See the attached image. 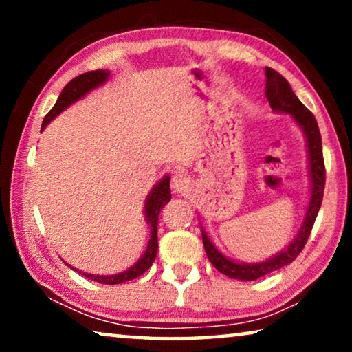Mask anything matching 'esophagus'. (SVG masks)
Listing matches in <instances>:
<instances>
[{
	"mask_svg": "<svg viewBox=\"0 0 352 352\" xmlns=\"http://www.w3.org/2000/svg\"><path fill=\"white\" fill-rule=\"evenodd\" d=\"M171 187L173 190L177 192V194H186V192L190 190L192 181L190 177H187L184 175H175L171 179Z\"/></svg>",
	"mask_w": 352,
	"mask_h": 352,
	"instance_id": "1",
	"label": "esophagus"
}]
</instances>
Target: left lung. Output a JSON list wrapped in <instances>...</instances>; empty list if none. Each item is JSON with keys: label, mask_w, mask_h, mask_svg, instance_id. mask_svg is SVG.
<instances>
[{"label": "left lung", "mask_w": 352, "mask_h": 352, "mask_svg": "<svg viewBox=\"0 0 352 352\" xmlns=\"http://www.w3.org/2000/svg\"><path fill=\"white\" fill-rule=\"evenodd\" d=\"M266 98L274 112L292 115V118L295 120L298 126L301 128L302 134H305L307 146V162H309L307 171H309L311 177V197L306 208L305 219H302V224L300 230H298L296 237L282 252H278L272 258H269L263 263H237L234 259L224 256L214 247V243L211 242V239L206 235L205 229L201 228V239H204L205 253L211 264L221 274H224V276L245 282L256 280V278L267 276V274L295 261L298 254L301 253V250L305 248L307 239H309L312 226H314L317 213L320 210L325 187V165L324 155H322V138L319 126H317V120L301 104V100L296 98L290 83L278 72L271 69V67H266Z\"/></svg>", "instance_id": "1"}]
</instances>
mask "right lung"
Listing matches in <instances>:
<instances>
[{"label":"right lung","instance_id":"1","mask_svg":"<svg viewBox=\"0 0 352 352\" xmlns=\"http://www.w3.org/2000/svg\"><path fill=\"white\" fill-rule=\"evenodd\" d=\"M110 72L109 70H93L86 72V74H81L75 76L70 83L65 85V88L62 89L59 94V99L54 107L50 110V113L46 115L45 120H43L41 131L47 126V123L52 122L57 115L64 112L67 107H70L72 104H75L76 100L83 99L86 94L91 93V91L98 88V86L104 85L105 81L109 80ZM171 200V190H170V176H165L160 182H157L155 187H152L151 194L147 195L146 205H144V214H146V223L148 228H151V239H148L147 248L141 258L138 259L136 264H133L131 267L126 269V271L113 274V276H94V274L81 272L78 269L72 267L74 271L78 274H83L91 280L105 283V285H115V283H123L128 280H133L139 276H142L144 272L147 271L148 267L152 266V263L155 261L157 252H158V239H157V224H158V216H160V211L163 206H165L168 201Z\"/></svg>","mask_w":352,"mask_h":352}]
</instances>
